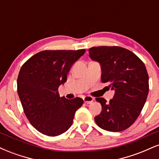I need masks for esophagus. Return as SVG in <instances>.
I'll list each match as a JSON object with an SVG mask.
<instances>
[{
	"instance_id": "esophagus-1",
	"label": "esophagus",
	"mask_w": 159,
	"mask_h": 159,
	"mask_svg": "<svg viewBox=\"0 0 159 159\" xmlns=\"http://www.w3.org/2000/svg\"><path fill=\"white\" fill-rule=\"evenodd\" d=\"M93 100H94V98L90 96H86L84 97V102L87 104H91L93 102Z\"/></svg>"
}]
</instances>
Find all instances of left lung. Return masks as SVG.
<instances>
[{
  "label": "left lung",
  "instance_id": "8db88e82",
  "mask_svg": "<svg viewBox=\"0 0 159 159\" xmlns=\"http://www.w3.org/2000/svg\"><path fill=\"white\" fill-rule=\"evenodd\" d=\"M90 57L101 65L102 83L115 91L107 102L96 98L102 112L95 116L96 124L109 132H121L130 127L138 117L149 93V76L143 61L131 51L119 46L89 48Z\"/></svg>",
  "mask_w": 159,
  "mask_h": 159
}]
</instances>
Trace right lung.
I'll return each instance as SVG.
<instances>
[{"label": "right lung", "mask_w": 159, "mask_h": 159, "mask_svg": "<svg viewBox=\"0 0 159 159\" xmlns=\"http://www.w3.org/2000/svg\"><path fill=\"white\" fill-rule=\"evenodd\" d=\"M84 53L85 49L43 51L20 69L17 90L24 112L33 126L45 135L66 132L83 105L79 97H60L58 87L66 81L69 69Z\"/></svg>", "instance_id": "add662e5"}]
</instances>
